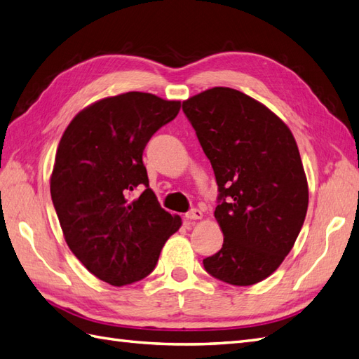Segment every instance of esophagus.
I'll return each mask as SVG.
<instances>
[{
    "instance_id": "1",
    "label": "esophagus",
    "mask_w": 359,
    "mask_h": 359,
    "mask_svg": "<svg viewBox=\"0 0 359 359\" xmlns=\"http://www.w3.org/2000/svg\"><path fill=\"white\" fill-rule=\"evenodd\" d=\"M201 217H203V212H201V210H198V208H191L190 212L186 213L187 221H196V219H201Z\"/></svg>"
}]
</instances>
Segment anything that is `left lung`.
<instances>
[{
    "mask_svg": "<svg viewBox=\"0 0 359 359\" xmlns=\"http://www.w3.org/2000/svg\"><path fill=\"white\" fill-rule=\"evenodd\" d=\"M182 111L219 190L215 217L224 243L203 260L204 268L230 285L259 283L290 255L308 212V180L295 138L265 104L226 86L184 100Z\"/></svg>",
    "mask_w": 359,
    "mask_h": 359,
    "instance_id": "1",
    "label": "left lung"
}]
</instances>
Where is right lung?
I'll use <instances>...</instances> for the list:
<instances>
[{
	"mask_svg": "<svg viewBox=\"0 0 359 359\" xmlns=\"http://www.w3.org/2000/svg\"><path fill=\"white\" fill-rule=\"evenodd\" d=\"M181 102L130 91L83 108L60 138L50 194L73 255L100 280L125 286L149 276L181 217L160 207L143 164L151 137ZM142 184L147 190L130 201Z\"/></svg>",
	"mask_w": 359,
	"mask_h": 359,
	"instance_id": "right-lung-1",
	"label": "right lung"
}]
</instances>
